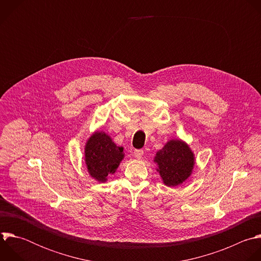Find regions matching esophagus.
Listing matches in <instances>:
<instances>
[{"label": "esophagus", "mask_w": 261, "mask_h": 261, "mask_svg": "<svg viewBox=\"0 0 261 261\" xmlns=\"http://www.w3.org/2000/svg\"><path fill=\"white\" fill-rule=\"evenodd\" d=\"M143 154H144V151L141 150V149L135 150V152H134V156H135L136 159H138V160H141L143 158Z\"/></svg>", "instance_id": "esophagus-1"}]
</instances>
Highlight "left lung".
Masks as SVG:
<instances>
[{"label":"left lung","mask_w":261,"mask_h":261,"mask_svg":"<svg viewBox=\"0 0 261 261\" xmlns=\"http://www.w3.org/2000/svg\"><path fill=\"white\" fill-rule=\"evenodd\" d=\"M153 162L163 183L175 187L184 183L192 174L195 155L189 145L181 139L169 140L156 152Z\"/></svg>","instance_id":"8db88e82"}]
</instances>
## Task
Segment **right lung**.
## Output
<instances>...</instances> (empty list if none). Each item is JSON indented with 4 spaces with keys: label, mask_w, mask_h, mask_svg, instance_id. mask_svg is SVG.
Instances as JSON below:
<instances>
[{
    "label": "right lung",
    "mask_w": 261,
    "mask_h": 261,
    "mask_svg": "<svg viewBox=\"0 0 261 261\" xmlns=\"http://www.w3.org/2000/svg\"><path fill=\"white\" fill-rule=\"evenodd\" d=\"M122 146L102 130H94L84 146V162L88 175L97 182L105 183L124 159Z\"/></svg>",
    "instance_id": "add662e5"
}]
</instances>
